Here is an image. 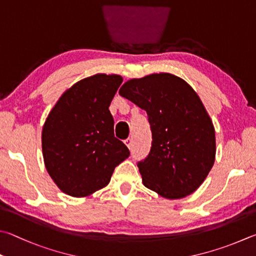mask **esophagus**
I'll list each match as a JSON object with an SVG mask.
<instances>
[{
    "label": "esophagus",
    "instance_id": "esophagus-1",
    "mask_svg": "<svg viewBox=\"0 0 256 256\" xmlns=\"http://www.w3.org/2000/svg\"><path fill=\"white\" fill-rule=\"evenodd\" d=\"M124 143H125V146H126L130 150H131L132 148V146H133V140L131 138H126V140L124 141Z\"/></svg>",
    "mask_w": 256,
    "mask_h": 256
}]
</instances>
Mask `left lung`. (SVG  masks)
Returning <instances> with one entry per match:
<instances>
[{"mask_svg": "<svg viewBox=\"0 0 256 256\" xmlns=\"http://www.w3.org/2000/svg\"><path fill=\"white\" fill-rule=\"evenodd\" d=\"M118 94L146 110L151 125V152L138 164L143 184L166 199L196 192L215 164L216 136L194 88L160 72L128 80Z\"/></svg>", "mask_w": 256, "mask_h": 256, "instance_id": "8db88e82", "label": "left lung"}]
</instances>
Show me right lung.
Wrapping results in <instances>:
<instances>
[{
    "mask_svg": "<svg viewBox=\"0 0 256 256\" xmlns=\"http://www.w3.org/2000/svg\"><path fill=\"white\" fill-rule=\"evenodd\" d=\"M123 82L120 75L96 74L68 88L42 128L44 166L62 192L90 196L110 184L116 166L130 156L114 136L110 104Z\"/></svg>",
    "mask_w": 256,
    "mask_h": 256,
    "instance_id": "1",
    "label": "right lung"
}]
</instances>
